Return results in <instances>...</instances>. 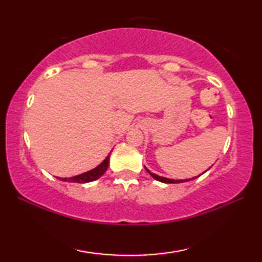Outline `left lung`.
Listing matches in <instances>:
<instances>
[{"label": "left lung", "instance_id": "left-lung-1", "mask_svg": "<svg viewBox=\"0 0 262 262\" xmlns=\"http://www.w3.org/2000/svg\"><path fill=\"white\" fill-rule=\"evenodd\" d=\"M145 167V166H144ZM145 170L148 171V173L152 177V178L155 179V180H157V181H161V183H164V184H180V183H185V181H189V180H193V179H195V178H198V177H200V176H198V177H194V178H190V179H180V180H174V179H168V178H164V177H161V176H157L156 173H152V172H150V170H148L147 167H145ZM208 171V170H207ZM206 172V171H205ZM205 172H203V173H205Z\"/></svg>", "mask_w": 262, "mask_h": 262}]
</instances>
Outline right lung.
I'll list each match as a JSON object with an SVG mask.
<instances>
[{
    "label": "right lung",
    "mask_w": 262,
    "mask_h": 262,
    "mask_svg": "<svg viewBox=\"0 0 262 262\" xmlns=\"http://www.w3.org/2000/svg\"><path fill=\"white\" fill-rule=\"evenodd\" d=\"M110 164V155L106 157L103 162H101L98 166H96L92 170L84 172L82 174L70 177V178H59L61 181H67V183H78V184H85L90 183V181H95L99 179L103 176L106 170H107Z\"/></svg>",
    "instance_id": "obj_1"
}]
</instances>
